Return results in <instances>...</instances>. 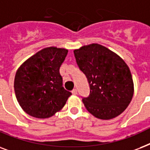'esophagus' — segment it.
Segmentation results:
<instances>
[{"label":"esophagus","mask_w":150,"mask_h":150,"mask_svg":"<svg viewBox=\"0 0 150 150\" xmlns=\"http://www.w3.org/2000/svg\"><path fill=\"white\" fill-rule=\"evenodd\" d=\"M72 94H73V95H76V94H77V90H76V89H74V90L72 91Z\"/></svg>","instance_id":"obj_1"}]
</instances>
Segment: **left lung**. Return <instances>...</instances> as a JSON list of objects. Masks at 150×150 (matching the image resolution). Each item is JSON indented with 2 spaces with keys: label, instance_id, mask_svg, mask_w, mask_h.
<instances>
[{
  "label": "left lung",
  "instance_id": "left-lung-1",
  "mask_svg": "<svg viewBox=\"0 0 150 150\" xmlns=\"http://www.w3.org/2000/svg\"><path fill=\"white\" fill-rule=\"evenodd\" d=\"M74 53L90 86V95L82 99L87 110L101 120L121 114L134 95L128 66L118 54L98 44L82 46Z\"/></svg>",
  "mask_w": 150,
  "mask_h": 150
}]
</instances>
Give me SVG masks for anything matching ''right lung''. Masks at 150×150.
<instances>
[{
  "instance_id": "obj_1",
  "label": "right lung",
  "mask_w": 150,
  "mask_h": 150,
  "mask_svg": "<svg viewBox=\"0 0 150 150\" xmlns=\"http://www.w3.org/2000/svg\"><path fill=\"white\" fill-rule=\"evenodd\" d=\"M68 53L66 48H43L18 67L14 89L22 109L31 117L45 119L64 106L71 92L62 87L59 69Z\"/></svg>"
}]
</instances>
